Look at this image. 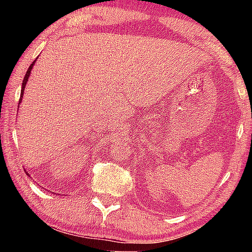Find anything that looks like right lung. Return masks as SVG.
I'll return each instance as SVG.
<instances>
[{
    "label": "right lung",
    "mask_w": 252,
    "mask_h": 252,
    "mask_svg": "<svg viewBox=\"0 0 252 252\" xmlns=\"http://www.w3.org/2000/svg\"><path fill=\"white\" fill-rule=\"evenodd\" d=\"M34 63H35V61H34L32 64H31V66L29 67V70H27V72H26L25 77H24V81H23V85H22V93H20V98H19V103L22 102V98H23L24 91H25V86H26V82H27V80H29V77H30V74H31V70H32V67H33Z\"/></svg>",
    "instance_id": "right-lung-1"
}]
</instances>
